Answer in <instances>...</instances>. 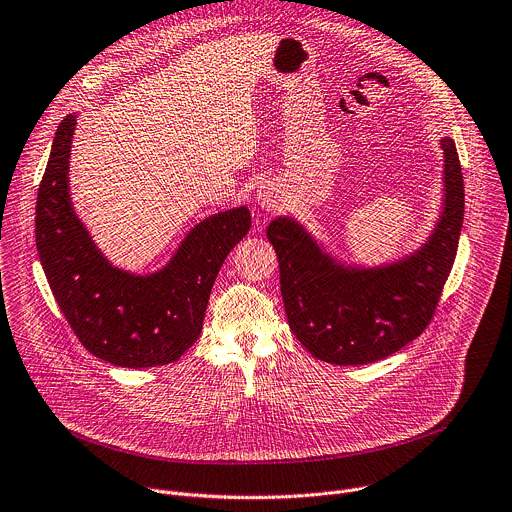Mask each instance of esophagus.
I'll list each match as a JSON object with an SVG mask.
<instances>
[{
  "label": "esophagus",
  "instance_id": "obj_1",
  "mask_svg": "<svg viewBox=\"0 0 512 512\" xmlns=\"http://www.w3.org/2000/svg\"><path fill=\"white\" fill-rule=\"evenodd\" d=\"M255 203L261 211H267V213H273V211H279L283 207V193L281 189L267 181L263 183L259 189H257V197H255Z\"/></svg>",
  "mask_w": 512,
  "mask_h": 512
}]
</instances>
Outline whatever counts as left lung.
<instances>
[{
    "mask_svg": "<svg viewBox=\"0 0 512 512\" xmlns=\"http://www.w3.org/2000/svg\"><path fill=\"white\" fill-rule=\"evenodd\" d=\"M441 149L439 217L429 237L397 259L377 265L345 261L293 215H279L267 227L289 327L315 359L375 363L415 341L429 325L455 263L465 215L455 141L441 137Z\"/></svg>",
    "mask_w": 512,
    "mask_h": 512,
    "instance_id": "8db88e82",
    "label": "left lung"
}]
</instances>
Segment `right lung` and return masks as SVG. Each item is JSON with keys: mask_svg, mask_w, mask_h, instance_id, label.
<instances>
[{"mask_svg": "<svg viewBox=\"0 0 512 512\" xmlns=\"http://www.w3.org/2000/svg\"><path fill=\"white\" fill-rule=\"evenodd\" d=\"M77 113L59 123L37 191L35 245L51 293L81 345L115 367L177 361L201 335L215 277L247 235L245 205L201 219L157 271L113 265L73 209L69 157Z\"/></svg>", "mask_w": 512, "mask_h": 512, "instance_id": "add662e5", "label": "right lung"}]
</instances>
